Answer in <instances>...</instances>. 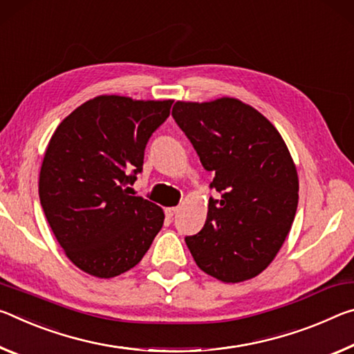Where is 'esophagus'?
Wrapping results in <instances>:
<instances>
[{
  "label": "esophagus",
  "mask_w": 354,
  "mask_h": 354,
  "mask_svg": "<svg viewBox=\"0 0 354 354\" xmlns=\"http://www.w3.org/2000/svg\"><path fill=\"white\" fill-rule=\"evenodd\" d=\"M178 212V207H169V208H166L165 210V215H166V218H174V215H176V213Z\"/></svg>",
  "instance_id": "1"
}]
</instances>
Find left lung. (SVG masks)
<instances>
[{
    "label": "left lung",
    "instance_id": "1",
    "mask_svg": "<svg viewBox=\"0 0 354 354\" xmlns=\"http://www.w3.org/2000/svg\"><path fill=\"white\" fill-rule=\"evenodd\" d=\"M172 118L215 174L199 234L185 239L194 262L223 282L256 277L279 252L298 207V172L276 127L236 98L176 102Z\"/></svg>",
    "mask_w": 354,
    "mask_h": 354
}]
</instances>
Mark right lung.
Listing matches in <instances>:
<instances>
[{
	"label": "right lung",
	"mask_w": 354,
	"mask_h": 354,
	"mask_svg": "<svg viewBox=\"0 0 354 354\" xmlns=\"http://www.w3.org/2000/svg\"><path fill=\"white\" fill-rule=\"evenodd\" d=\"M172 100L91 98L57 125L40 167L45 218L71 262L109 279L141 262L165 221L163 208L131 196L152 133Z\"/></svg>",
	"instance_id": "right-lung-1"
}]
</instances>
